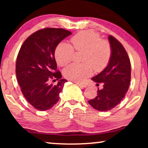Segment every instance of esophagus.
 Listing matches in <instances>:
<instances>
[{"instance_id": "34e87169", "label": "esophagus", "mask_w": 148, "mask_h": 148, "mask_svg": "<svg viewBox=\"0 0 148 148\" xmlns=\"http://www.w3.org/2000/svg\"><path fill=\"white\" fill-rule=\"evenodd\" d=\"M77 84L79 86H80L81 88H87V87H88V86H87L86 84H79V83H77Z\"/></svg>"}]
</instances>
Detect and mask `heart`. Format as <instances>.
I'll list each match as a JSON object with an SVG mask.
<instances>
[{
  "label": "heart",
  "mask_w": 148,
  "mask_h": 148,
  "mask_svg": "<svg viewBox=\"0 0 148 148\" xmlns=\"http://www.w3.org/2000/svg\"><path fill=\"white\" fill-rule=\"evenodd\" d=\"M73 46L66 42L58 44L55 50V58L58 65L65 66L73 58L75 50L84 52L83 64H73L64 70L66 79L82 82L95 71L100 72L108 65L111 56V47L107 40L101 39L98 33L82 31L71 39Z\"/></svg>",
  "instance_id": "1"
}]
</instances>
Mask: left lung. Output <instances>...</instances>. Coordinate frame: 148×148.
<instances>
[{"label":"left lung","mask_w":148,"mask_h":148,"mask_svg":"<svg viewBox=\"0 0 148 148\" xmlns=\"http://www.w3.org/2000/svg\"><path fill=\"white\" fill-rule=\"evenodd\" d=\"M111 56L108 65L102 72L92 78L103 88L98 90L96 98L88 101L94 109L108 111L117 106L128 91L131 80V62L122 44L112 36H108Z\"/></svg>","instance_id":"8db88e82"}]
</instances>
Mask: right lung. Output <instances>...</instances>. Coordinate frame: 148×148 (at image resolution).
I'll list each match as a JSON object with an SVG mask.
<instances>
[{
	"mask_svg": "<svg viewBox=\"0 0 148 148\" xmlns=\"http://www.w3.org/2000/svg\"><path fill=\"white\" fill-rule=\"evenodd\" d=\"M71 34L61 28H44L29 36L20 48L16 75L22 94L37 110H49L56 104L67 82L61 79L57 71L54 52L58 44ZM52 78L59 80L55 86L49 84Z\"/></svg>",
	"mask_w": 148,
	"mask_h": 148,
	"instance_id": "1",
	"label": "right lung"
}]
</instances>
